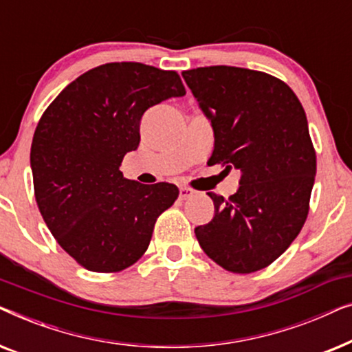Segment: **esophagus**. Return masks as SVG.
Here are the masks:
<instances>
[{"label": "esophagus", "mask_w": 352, "mask_h": 352, "mask_svg": "<svg viewBox=\"0 0 352 352\" xmlns=\"http://www.w3.org/2000/svg\"><path fill=\"white\" fill-rule=\"evenodd\" d=\"M192 195H194V190L189 189V187H181V189H179V199L181 200L190 199Z\"/></svg>", "instance_id": "esophagus-1"}]
</instances>
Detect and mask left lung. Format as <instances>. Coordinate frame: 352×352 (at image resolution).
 Wrapping results in <instances>:
<instances>
[{
  "mask_svg": "<svg viewBox=\"0 0 352 352\" xmlns=\"http://www.w3.org/2000/svg\"><path fill=\"white\" fill-rule=\"evenodd\" d=\"M182 76L213 124L208 165L242 173L229 199L208 192L214 216L195 228L197 240L226 271L256 272L290 247L309 213L317 162L305 109L264 72L213 65Z\"/></svg>",
  "mask_w": 352,
  "mask_h": 352,
  "instance_id": "obj_1",
  "label": "left lung"
}]
</instances>
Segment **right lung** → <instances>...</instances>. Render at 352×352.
<instances>
[{
  "mask_svg": "<svg viewBox=\"0 0 352 352\" xmlns=\"http://www.w3.org/2000/svg\"><path fill=\"white\" fill-rule=\"evenodd\" d=\"M184 94L175 70L110 62L67 85L43 112L30 151L36 205L81 267L120 272L146 253L179 189L124 179L120 166L139 146L144 112Z\"/></svg>",
  "mask_w": 352,
  "mask_h": 352,
  "instance_id": "obj_1",
  "label": "right lung"
}]
</instances>
